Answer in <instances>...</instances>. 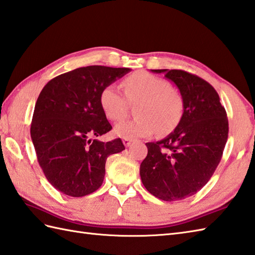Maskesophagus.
<instances>
[{
    "mask_svg": "<svg viewBox=\"0 0 255 255\" xmlns=\"http://www.w3.org/2000/svg\"><path fill=\"white\" fill-rule=\"evenodd\" d=\"M123 144H124V146H127V147H128L129 145H131V143H132V139H128V138H123Z\"/></svg>",
    "mask_w": 255,
    "mask_h": 255,
    "instance_id": "1",
    "label": "esophagus"
}]
</instances>
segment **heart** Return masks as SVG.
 I'll list each match as a JSON object with an SVG mask.
<instances>
[{"mask_svg": "<svg viewBox=\"0 0 255 255\" xmlns=\"http://www.w3.org/2000/svg\"><path fill=\"white\" fill-rule=\"evenodd\" d=\"M129 103H138L132 120L116 124L115 133L122 138L146 137L156 132L166 135L179 126L184 112L181 94L165 78L147 72H136L122 83ZM99 105L104 115L118 121L127 113V101L118 86L109 84L99 94Z\"/></svg>", "mask_w": 255, "mask_h": 255, "instance_id": "b5f03b06", "label": "heart"}]
</instances>
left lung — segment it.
I'll return each instance as SVG.
<instances>
[{
  "label": "left lung",
  "instance_id": "obj_1",
  "mask_svg": "<svg viewBox=\"0 0 255 255\" xmlns=\"http://www.w3.org/2000/svg\"><path fill=\"white\" fill-rule=\"evenodd\" d=\"M163 73L175 84L184 101L179 126L161 140L146 143L147 156L139 174L146 190L173 202L199 192L211 179L228 138V119L211 84L181 70Z\"/></svg>",
  "mask_w": 255,
  "mask_h": 255
}]
</instances>
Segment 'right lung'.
Masks as SVG:
<instances>
[{"label": "right lung", "mask_w": 255, "mask_h": 255, "mask_svg": "<svg viewBox=\"0 0 255 255\" xmlns=\"http://www.w3.org/2000/svg\"><path fill=\"white\" fill-rule=\"evenodd\" d=\"M131 71L92 65L64 73L41 90L30 135L37 159L49 182L65 195L81 197L104 182L106 160L126 149L122 140H92L112 128L99 105L105 86Z\"/></svg>", "instance_id": "1"}]
</instances>
